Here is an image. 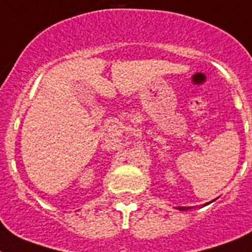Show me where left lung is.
<instances>
[{
	"label": "left lung",
	"mask_w": 252,
	"mask_h": 252,
	"mask_svg": "<svg viewBox=\"0 0 252 252\" xmlns=\"http://www.w3.org/2000/svg\"><path fill=\"white\" fill-rule=\"evenodd\" d=\"M178 210H188V208H183V206H179V208H178Z\"/></svg>",
	"instance_id": "8db88e82"
}]
</instances>
